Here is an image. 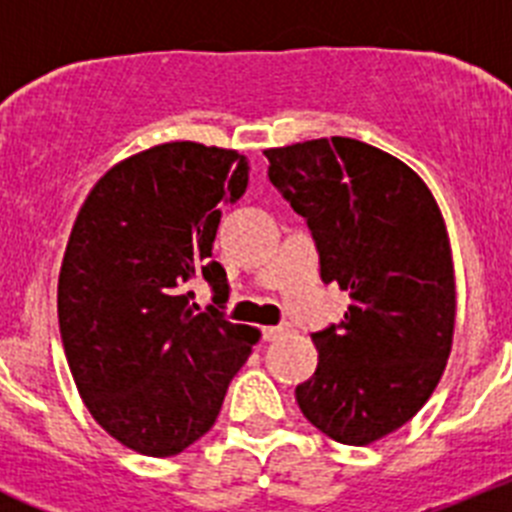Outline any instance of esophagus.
I'll return each mask as SVG.
<instances>
[{"instance_id":"esophagus-1","label":"esophagus","mask_w":512,"mask_h":512,"mask_svg":"<svg viewBox=\"0 0 512 512\" xmlns=\"http://www.w3.org/2000/svg\"><path fill=\"white\" fill-rule=\"evenodd\" d=\"M289 333V325H269V328H264V341H277V338L287 336Z\"/></svg>"}]
</instances>
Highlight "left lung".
<instances>
[{"label": "left lung", "instance_id": "left-lung-1", "mask_svg": "<svg viewBox=\"0 0 512 512\" xmlns=\"http://www.w3.org/2000/svg\"><path fill=\"white\" fill-rule=\"evenodd\" d=\"M269 179L307 220L320 277L348 292L341 325L312 336L318 369L297 384L302 415L346 446L408 423L454 343L456 279L436 197L400 158L354 138L266 148Z\"/></svg>", "mask_w": 512, "mask_h": 512}]
</instances>
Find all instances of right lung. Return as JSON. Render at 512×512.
I'll use <instances>...</instances> for the list:
<instances>
[{
  "instance_id": "add662e5",
  "label": "right lung",
  "mask_w": 512,
  "mask_h": 512,
  "mask_svg": "<svg viewBox=\"0 0 512 512\" xmlns=\"http://www.w3.org/2000/svg\"><path fill=\"white\" fill-rule=\"evenodd\" d=\"M248 187L233 148L174 140L128 156L87 194L58 274V325L81 400L122 446L182 454L215 425L230 379L259 328L189 305L207 279L225 302L212 261L220 207Z\"/></svg>"
}]
</instances>
